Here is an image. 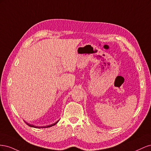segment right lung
Instances as JSON below:
<instances>
[{
	"label": "right lung",
	"instance_id": "right-lung-1",
	"mask_svg": "<svg viewBox=\"0 0 151 151\" xmlns=\"http://www.w3.org/2000/svg\"><path fill=\"white\" fill-rule=\"evenodd\" d=\"M58 121H57V122H55V123H53V124H52V125H48V126H47V127H44L43 128H48V127H52L53 125H55L56 124V123L58 122ZM25 123H26V124L27 125H29V127H35V128H36V127H35V126H34V125H30V124H29V123H27V122H25ZM38 128H40V127H38ZM41 128H42V127H41Z\"/></svg>",
	"mask_w": 151,
	"mask_h": 151
}]
</instances>
